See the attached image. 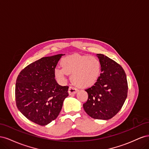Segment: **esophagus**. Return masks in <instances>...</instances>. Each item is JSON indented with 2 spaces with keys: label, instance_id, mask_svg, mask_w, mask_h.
I'll list each match as a JSON object with an SVG mask.
<instances>
[{
  "label": "esophagus",
  "instance_id": "1",
  "mask_svg": "<svg viewBox=\"0 0 149 149\" xmlns=\"http://www.w3.org/2000/svg\"><path fill=\"white\" fill-rule=\"evenodd\" d=\"M78 91V89H76V88L70 86L68 89V93L70 95H72V94H74Z\"/></svg>",
  "mask_w": 149,
  "mask_h": 149
}]
</instances>
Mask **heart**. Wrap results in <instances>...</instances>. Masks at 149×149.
<instances>
[{
	"label": "heart",
	"instance_id": "obj_1",
	"mask_svg": "<svg viewBox=\"0 0 149 149\" xmlns=\"http://www.w3.org/2000/svg\"><path fill=\"white\" fill-rule=\"evenodd\" d=\"M62 68L54 71L55 78L60 82L71 74V81L79 88H88L95 83L101 73V64L98 58L89 55H73L61 60Z\"/></svg>",
	"mask_w": 149,
	"mask_h": 149
}]
</instances>
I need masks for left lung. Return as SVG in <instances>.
I'll use <instances>...</instances> for the list:
<instances>
[{
	"instance_id": "1",
	"label": "left lung",
	"mask_w": 149,
	"mask_h": 149,
	"mask_svg": "<svg viewBox=\"0 0 149 149\" xmlns=\"http://www.w3.org/2000/svg\"><path fill=\"white\" fill-rule=\"evenodd\" d=\"M97 56L102 73L94 86L85 89L88 99L83 108L92 118L108 120L120 110L127 98V81L120 65L102 54Z\"/></svg>"
}]
</instances>
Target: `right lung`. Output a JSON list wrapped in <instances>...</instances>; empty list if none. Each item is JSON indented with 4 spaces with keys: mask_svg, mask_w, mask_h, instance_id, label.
Returning a JSON list of instances; mask_svg holds the SVG:
<instances>
[{
    "mask_svg": "<svg viewBox=\"0 0 149 149\" xmlns=\"http://www.w3.org/2000/svg\"><path fill=\"white\" fill-rule=\"evenodd\" d=\"M63 54L43 57L26 66L18 75L15 101L18 109L26 118L46 125L59 115L68 86L55 79L54 71Z\"/></svg>",
    "mask_w": 149,
    "mask_h": 149,
    "instance_id": "right-lung-1",
    "label": "right lung"
}]
</instances>
